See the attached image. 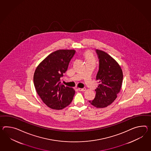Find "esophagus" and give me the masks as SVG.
I'll return each instance as SVG.
<instances>
[{"instance_id": "obj_1", "label": "esophagus", "mask_w": 151, "mask_h": 151, "mask_svg": "<svg viewBox=\"0 0 151 151\" xmlns=\"http://www.w3.org/2000/svg\"><path fill=\"white\" fill-rule=\"evenodd\" d=\"M77 89H78L79 91H82V92L86 91V89L85 88H78Z\"/></svg>"}]
</instances>
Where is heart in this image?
<instances>
[{"label": "heart", "instance_id": "heart-1", "mask_svg": "<svg viewBox=\"0 0 151 151\" xmlns=\"http://www.w3.org/2000/svg\"><path fill=\"white\" fill-rule=\"evenodd\" d=\"M85 58H86V60H93V56H92V55H91V54H89V53H88V54L86 55V56H85Z\"/></svg>", "mask_w": 151, "mask_h": 151}]
</instances>
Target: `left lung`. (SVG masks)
<instances>
[{"label":"left lung","mask_w":151,"mask_h":151,"mask_svg":"<svg viewBox=\"0 0 151 151\" xmlns=\"http://www.w3.org/2000/svg\"><path fill=\"white\" fill-rule=\"evenodd\" d=\"M99 60V69L96 79L99 84L95 98L89 102L96 108L108 106L114 101L121 91L123 72L117 62L105 52L96 50Z\"/></svg>","instance_id":"left-lung-1"}]
</instances>
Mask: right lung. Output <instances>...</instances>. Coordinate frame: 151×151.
Here are the masks:
<instances>
[{
    "instance_id": "obj_1",
    "label": "right lung",
    "mask_w": 151,
    "mask_h": 151,
    "mask_svg": "<svg viewBox=\"0 0 151 151\" xmlns=\"http://www.w3.org/2000/svg\"><path fill=\"white\" fill-rule=\"evenodd\" d=\"M74 50H59L47 56L34 74V86L43 103L53 110H62L72 101L75 91L59 82L68 69Z\"/></svg>"
}]
</instances>
